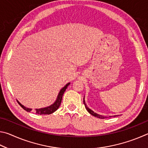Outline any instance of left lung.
I'll return each instance as SVG.
<instances>
[{"mask_svg":"<svg viewBox=\"0 0 148 148\" xmlns=\"http://www.w3.org/2000/svg\"><path fill=\"white\" fill-rule=\"evenodd\" d=\"M84 105H85V107H86V110H87V112H88L90 114H91L92 116L98 117V118H100V119H105V118H107V117H107V116H101V115H99V114H97V113H95V112H94L93 111H92V110H91V109H89V108L87 106V105H86V102H85V100H84Z\"/></svg>","mask_w":148,"mask_h":148,"instance_id":"1","label":"left lung"}]
</instances>
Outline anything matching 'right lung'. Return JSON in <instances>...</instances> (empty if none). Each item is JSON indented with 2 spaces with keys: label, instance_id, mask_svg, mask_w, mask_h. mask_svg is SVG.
Here are the masks:
<instances>
[{
  "label": "right lung",
  "instance_id": "right-lung-1",
  "mask_svg": "<svg viewBox=\"0 0 148 148\" xmlns=\"http://www.w3.org/2000/svg\"><path fill=\"white\" fill-rule=\"evenodd\" d=\"M69 85H70V83H68L66 84V86H64V87L61 89V91H59L58 96H57V98L56 99V101H55L54 103L53 104H51V106H49L47 107H45V108H39V109H35L34 110V112L36 114H39V115H46V114H51L52 113H53L54 112H56V110L59 108L60 105H61V101H62V95H63L64 92L65 91V90L66 89L67 87L69 86ZM18 104L22 107V108L24 109L25 111L30 112L32 110L31 108H27L25 106H24L23 105H22L20 102L17 101Z\"/></svg>",
  "mask_w": 148,
  "mask_h": 148
}]
</instances>
